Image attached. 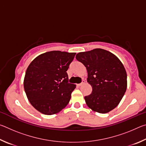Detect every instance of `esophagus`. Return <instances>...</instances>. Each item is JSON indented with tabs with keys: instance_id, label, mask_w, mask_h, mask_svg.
Wrapping results in <instances>:
<instances>
[{
	"instance_id": "obj_1",
	"label": "esophagus",
	"mask_w": 146,
	"mask_h": 146,
	"mask_svg": "<svg viewBox=\"0 0 146 146\" xmlns=\"http://www.w3.org/2000/svg\"><path fill=\"white\" fill-rule=\"evenodd\" d=\"M85 82H85V80H82V82H81L80 84H78L77 86H82L83 84H84Z\"/></svg>"
}]
</instances>
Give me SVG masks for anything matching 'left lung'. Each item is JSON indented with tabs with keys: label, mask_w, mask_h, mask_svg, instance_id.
Listing matches in <instances>:
<instances>
[{
	"label": "left lung",
	"mask_w": 146,
	"mask_h": 146,
	"mask_svg": "<svg viewBox=\"0 0 146 146\" xmlns=\"http://www.w3.org/2000/svg\"><path fill=\"white\" fill-rule=\"evenodd\" d=\"M88 72L87 81L92 92L86 96L87 106L95 112L107 113L120 103L127 89V73L114 54L97 48L76 54Z\"/></svg>",
	"instance_id": "obj_1"
}]
</instances>
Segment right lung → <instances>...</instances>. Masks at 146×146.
<instances>
[{"instance_id": "obj_1", "label": "right lung", "mask_w": 146, "mask_h": 146, "mask_svg": "<svg viewBox=\"0 0 146 146\" xmlns=\"http://www.w3.org/2000/svg\"><path fill=\"white\" fill-rule=\"evenodd\" d=\"M75 55L49 51L36 56L27 68L24 90L29 102L39 112L54 115L68 104L76 85L68 82L66 71Z\"/></svg>"}]
</instances>
